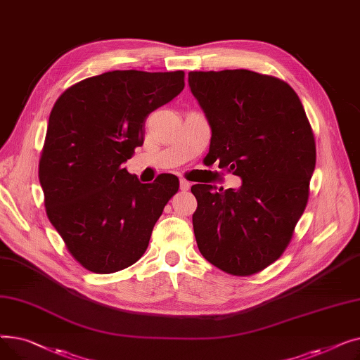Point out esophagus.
<instances>
[{
	"mask_svg": "<svg viewBox=\"0 0 360 360\" xmlns=\"http://www.w3.org/2000/svg\"><path fill=\"white\" fill-rule=\"evenodd\" d=\"M190 186H191V182H188V181H185V179H181V181H179L181 191H188V190H190Z\"/></svg>",
	"mask_w": 360,
	"mask_h": 360,
	"instance_id": "34e87169",
	"label": "esophagus"
}]
</instances>
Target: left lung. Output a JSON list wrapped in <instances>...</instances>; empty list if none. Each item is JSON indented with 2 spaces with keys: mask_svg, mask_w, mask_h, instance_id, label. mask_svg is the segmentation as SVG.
Returning <instances> with one entry per match:
<instances>
[{
  "mask_svg": "<svg viewBox=\"0 0 360 360\" xmlns=\"http://www.w3.org/2000/svg\"><path fill=\"white\" fill-rule=\"evenodd\" d=\"M188 84L212 128L207 158L242 179L238 190L191 186L198 250L229 274L258 273L308 202L316 151L305 109L288 83L250 70L191 71Z\"/></svg>",
  "mask_w": 360,
  "mask_h": 360,
  "instance_id": "1",
  "label": "left lung"
}]
</instances>
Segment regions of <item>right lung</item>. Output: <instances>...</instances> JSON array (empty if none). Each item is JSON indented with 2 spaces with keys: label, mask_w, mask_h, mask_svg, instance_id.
I'll use <instances>...</instances> for the list:
<instances>
[{
  "label": "right lung",
  "mask_w": 360,
  "mask_h": 360,
  "mask_svg": "<svg viewBox=\"0 0 360 360\" xmlns=\"http://www.w3.org/2000/svg\"><path fill=\"white\" fill-rule=\"evenodd\" d=\"M184 86V71H108L71 86L55 102L39 181L49 221L84 269L115 273L146 252L179 181L163 174L141 184L124 163L143 146L148 113Z\"/></svg>",
  "instance_id": "add662e5"
}]
</instances>
